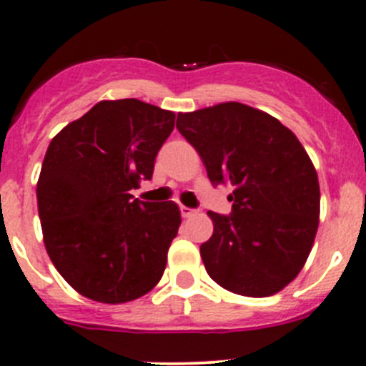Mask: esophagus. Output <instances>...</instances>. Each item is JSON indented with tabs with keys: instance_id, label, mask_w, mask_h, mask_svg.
Returning a JSON list of instances; mask_svg holds the SVG:
<instances>
[{
	"instance_id": "esophagus-1",
	"label": "esophagus",
	"mask_w": 366,
	"mask_h": 366,
	"mask_svg": "<svg viewBox=\"0 0 366 366\" xmlns=\"http://www.w3.org/2000/svg\"><path fill=\"white\" fill-rule=\"evenodd\" d=\"M180 214H182V217H191V216H194V210L189 209V207H186V205H180Z\"/></svg>"
}]
</instances>
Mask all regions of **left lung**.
<instances>
[{"label": "left lung", "mask_w": 366, "mask_h": 366, "mask_svg": "<svg viewBox=\"0 0 366 366\" xmlns=\"http://www.w3.org/2000/svg\"><path fill=\"white\" fill-rule=\"evenodd\" d=\"M177 129L197 149L212 186H232L230 216L209 210L212 237L200 246L210 278L248 297L285 289L312 252L320 189L292 131L241 102L179 113Z\"/></svg>", "instance_id": "left-lung-1"}]
</instances>
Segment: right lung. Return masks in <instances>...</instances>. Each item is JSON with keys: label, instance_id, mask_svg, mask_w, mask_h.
Listing matches in <instances>:
<instances>
[{"label": "right lung", "instance_id": "right-lung-1", "mask_svg": "<svg viewBox=\"0 0 366 366\" xmlns=\"http://www.w3.org/2000/svg\"><path fill=\"white\" fill-rule=\"evenodd\" d=\"M173 127V112L120 99L97 102L51 139L36 182L44 244L81 296L118 305L159 283L180 210L131 191L152 179Z\"/></svg>", "mask_w": 366, "mask_h": 366}]
</instances>
